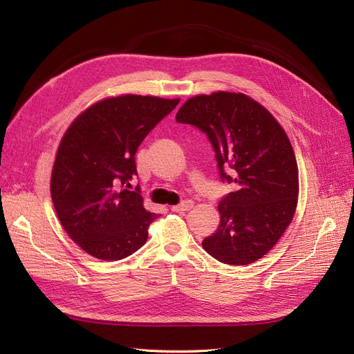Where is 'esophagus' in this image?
I'll list each match as a JSON object with an SVG mask.
<instances>
[{
  "instance_id": "1",
  "label": "esophagus",
  "mask_w": 354,
  "mask_h": 354,
  "mask_svg": "<svg viewBox=\"0 0 354 354\" xmlns=\"http://www.w3.org/2000/svg\"><path fill=\"white\" fill-rule=\"evenodd\" d=\"M192 207H194V202H192V201H183L181 203H178V205L171 207V209H173L174 212H186Z\"/></svg>"
}]
</instances>
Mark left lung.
<instances>
[{
  "mask_svg": "<svg viewBox=\"0 0 354 354\" xmlns=\"http://www.w3.org/2000/svg\"><path fill=\"white\" fill-rule=\"evenodd\" d=\"M176 120L207 134L221 180L236 183V190L221 198L220 226L202 241L203 250L224 264L260 260L281 239L297 208L298 167L283 128L259 102L229 91L195 95Z\"/></svg>",
  "mask_w": 354,
  "mask_h": 354,
  "instance_id": "8db88e82",
  "label": "left lung"
}]
</instances>
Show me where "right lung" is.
I'll return each mask as SVG.
<instances>
[{"mask_svg":"<svg viewBox=\"0 0 354 354\" xmlns=\"http://www.w3.org/2000/svg\"><path fill=\"white\" fill-rule=\"evenodd\" d=\"M180 99L125 94L84 111L63 136L51 173V199L69 238L99 260L131 255L158 218L143 207L136 152Z\"/></svg>","mask_w":354,"mask_h":354,"instance_id":"add662e5","label":"right lung"}]
</instances>
